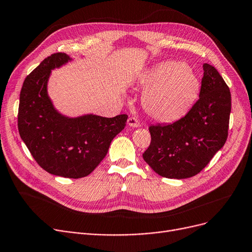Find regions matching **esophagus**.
I'll list each match as a JSON object with an SVG mask.
<instances>
[{"mask_svg": "<svg viewBox=\"0 0 252 252\" xmlns=\"http://www.w3.org/2000/svg\"><path fill=\"white\" fill-rule=\"evenodd\" d=\"M127 123L130 127H133V128H136V127H139V121L134 118V117H130L127 121Z\"/></svg>", "mask_w": 252, "mask_h": 252, "instance_id": "34e87169", "label": "esophagus"}]
</instances>
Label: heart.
I'll return each instance as SVG.
<instances>
[{"label":"heart","instance_id":"heart-1","mask_svg":"<svg viewBox=\"0 0 252 252\" xmlns=\"http://www.w3.org/2000/svg\"><path fill=\"white\" fill-rule=\"evenodd\" d=\"M148 87L142 102L148 115L160 122H175L192 107L199 92V80L192 69L176 61L153 66L140 78Z\"/></svg>","mask_w":252,"mask_h":252}]
</instances>
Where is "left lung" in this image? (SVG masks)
<instances>
[{
  "instance_id": "obj_1",
  "label": "left lung",
  "mask_w": 252,
  "mask_h": 252,
  "mask_svg": "<svg viewBox=\"0 0 252 252\" xmlns=\"http://www.w3.org/2000/svg\"><path fill=\"white\" fill-rule=\"evenodd\" d=\"M199 99L173 124L149 127L151 144L143 154L155 173L168 179L197 175L226 142L231 108L227 85L205 63Z\"/></svg>"
}]
</instances>
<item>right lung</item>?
Wrapping results in <instances>:
<instances>
[{"instance_id":"right-lung-1","label":"right lung","mask_w":252,"mask_h":252,"mask_svg":"<svg viewBox=\"0 0 252 252\" xmlns=\"http://www.w3.org/2000/svg\"><path fill=\"white\" fill-rule=\"evenodd\" d=\"M71 58L64 53L47 57L24 82L17 116L19 135L36 162L47 173L70 179L91 174L107 154L110 143L128 116L68 118L54 107L47 94L52 70Z\"/></svg>"}]
</instances>
